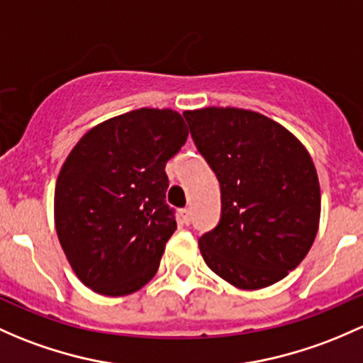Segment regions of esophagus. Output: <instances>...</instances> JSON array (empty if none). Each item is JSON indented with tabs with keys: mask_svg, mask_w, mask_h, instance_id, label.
Segmentation results:
<instances>
[{
	"mask_svg": "<svg viewBox=\"0 0 363 363\" xmlns=\"http://www.w3.org/2000/svg\"><path fill=\"white\" fill-rule=\"evenodd\" d=\"M181 217H182V220H184L186 224L191 223V208H182Z\"/></svg>",
	"mask_w": 363,
	"mask_h": 363,
	"instance_id": "1",
	"label": "esophagus"
}]
</instances>
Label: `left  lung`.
Here are the masks:
<instances>
[{
    "instance_id": "left-lung-1",
    "label": "left lung",
    "mask_w": 363,
    "mask_h": 363,
    "mask_svg": "<svg viewBox=\"0 0 363 363\" xmlns=\"http://www.w3.org/2000/svg\"><path fill=\"white\" fill-rule=\"evenodd\" d=\"M184 118L220 182L223 216L198 240L201 257L242 291L277 284L301 264L318 233L320 184L310 152L250 109L212 106Z\"/></svg>"
}]
</instances>
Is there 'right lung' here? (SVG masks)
Listing matches in <instances>:
<instances>
[{
	"mask_svg": "<svg viewBox=\"0 0 363 363\" xmlns=\"http://www.w3.org/2000/svg\"><path fill=\"white\" fill-rule=\"evenodd\" d=\"M188 133L174 109L140 108L91 127L67 155L53 219L72 272L94 292L128 296L158 272L177 230L165 165Z\"/></svg>",
	"mask_w": 363,
	"mask_h": 363,
	"instance_id": "right-lung-1",
	"label": "right lung"
}]
</instances>
